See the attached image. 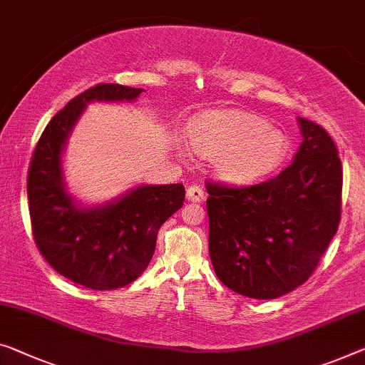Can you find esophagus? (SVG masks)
<instances>
[{
  "label": "esophagus",
  "instance_id": "esophagus-1",
  "mask_svg": "<svg viewBox=\"0 0 365 365\" xmlns=\"http://www.w3.org/2000/svg\"><path fill=\"white\" fill-rule=\"evenodd\" d=\"M186 195H187L189 202H202V200H204V190H202L199 186L187 187Z\"/></svg>",
  "mask_w": 365,
  "mask_h": 365
}]
</instances>
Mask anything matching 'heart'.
<instances>
[{
    "mask_svg": "<svg viewBox=\"0 0 365 365\" xmlns=\"http://www.w3.org/2000/svg\"><path fill=\"white\" fill-rule=\"evenodd\" d=\"M189 142L210 158L215 176L235 186L271 175L287 160L290 138L264 117L243 109H207L192 117Z\"/></svg>",
    "mask_w": 365,
    "mask_h": 365,
    "instance_id": "heart-1",
    "label": "heart"
}]
</instances>
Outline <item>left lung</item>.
Instances as JSON below:
<instances>
[{
    "instance_id": "obj_1",
    "label": "left lung",
    "mask_w": 365,
    "mask_h": 365,
    "mask_svg": "<svg viewBox=\"0 0 365 365\" xmlns=\"http://www.w3.org/2000/svg\"><path fill=\"white\" fill-rule=\"evenodd\" d=\"M297 120L304 142L280 175L250 187L207 184L212 266L250 299H277L304 284L339 225L338 150L324 128Z\"/></svg>"
}]
</instances>
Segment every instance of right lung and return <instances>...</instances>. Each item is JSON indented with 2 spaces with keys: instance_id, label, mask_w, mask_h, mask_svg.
Segmentation results:
<instances>
[{
  "instance_id": "add662e5",
  "label": "right lung",
  "mask_w": 365,
  "mask_h": 365,
  "mask_svg": "<svg viewBox=\"0 0 365 365\" xmlns=\"http://www.w3.org/2000/svg\"><path fill=\"white\" fill-rule=\"evenodd\" d=\"M142 91L98 85L81 93L53 115L32 155L27 199L37 248L55 271L88 289H120L142 276L160 227L184 202L182 184H140L96 205L66 187L63 151L88 104L135 103Z\"/></svg>"
}]
</instances>
